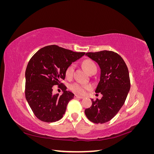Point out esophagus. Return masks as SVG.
I'll list each match as a JSON object with an SVG mask.
<instances>
[{
	"mask_svg": "<svg viewBox=\"0 0 154 154\" xmlns=\"http://www.w3.org/2000/svg\"><path fill=\"white\" fill-rule=\"evenodd\" d=\"M74 97H75V98H79V99H82L83 98V96H78V95H75L74 96Z\"/></svg>",
	"mask_w": 154,
	"mask_h": 154,
	"instance_id": "esophagus-1",
	"label": "esophagus"
}]
</instances>
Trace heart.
Returning <instances> with one entry per match:
<instances>
[{
  "instance_id": "heart-1",
  "label": "heart",
  "mask_w": 154,
  "mask_h": 154,
  "mask_svg": "<svg viewBox=\"0 0 154 154\" xmlns=\"http://www.w3.org/2000/svg\"><path fill=\"white\" fill-rule=\"evenodd\" d=\"M83 66L85 69V71L88 74H89L91 71H94V70L97 69L96 64L89 60H85V61L83 62ZM74 64L73 63L70 64L68 66V67L67 68L66 71V76L67 78H72L73 75V72H74ZM90 88H91L90 85L82 84V83H78V82L74 83L71 85V86H70V88H71L73 92L78 93V94H84L86 90L89 89Z\"/></svg>"
}]
</instances>
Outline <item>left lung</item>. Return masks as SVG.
<instances>
[{"mask_svg": "<svg viewBox=\"0 0 154 154\" xmlns=\"http://www.w3.org/2000/svg\"><path fill=\"white\" fill-rule=\"evenodd\" d=\"M88 57L99 65L100 79L95 92L103 95L101 100H92L85 110L87 118L94 123L109 122L123 106L130 88L128 67L118 53L110 51L87 53Z\"/></svg>", "mask_w": 154, "mask_h": 154, "instance_id": "1", "label": "left lung"}]
</instances>
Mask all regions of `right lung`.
<instances>
[{"label":"right lung","instance_id":"right-lung-1","mask_svg":"<svg viewBox=\"0 0 154 154\" xmlns=\"http://www.w3.org/2000/svg\"><path fill=\"white\" fill-rule=\"evenodd\" d=\"M85 54L51 45L40 49L32 56L26 70L25 95L37 118L47 123L62 118L69 101L74 95L66 91L61 80L66 78L69 65ZM56 85L63 89L62 95L52 94V86Z\"/></svg>","mask_w":154,"mask_h":154}]
</instances>
